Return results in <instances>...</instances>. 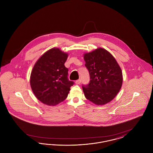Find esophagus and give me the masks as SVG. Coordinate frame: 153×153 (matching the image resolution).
Segmentation results:
<instances>
[{
	"label": "esophagus",
	"mask_w": 153,
	"mask_h": 153,
	"mask_svg": "<svg viewBox=\"0 0 153 153\" xmlns=\"http://www.w3.org/2000/svg\"><path fill=\"white\" fill-rule=\"evenodd\" d=\"M81 80H80V79H79V80L76 81L75 83H76V84H80V83H81Z\"/></svg>",
	"instance_id": "obj_1"
}]
</instances>
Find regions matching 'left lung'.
Returning <instances> with one entry per match:
<instances>
[{"instance_id":"obj_1","label":"left lung","mask_w":153,"mask_h":153,"mask_svg":"<svg viewBox=\"0 0 153 153\" xmlns=\"http://www.w3.org/2000/svg\"><path fill=\"white\" fill-rule=\"evenodd\" d=\"M84 59L90 75L89 84L82 86L85 97L97 105L107 104L115 97L122 86L120 66L109 51L102 48L84 53Z\"/></svg>"}]
</instances>
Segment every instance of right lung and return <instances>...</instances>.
Segmentation results:
<instances>
[{
	"mask_svg": "<svg viewBox=\"0 0 153 153\" xmlns=\"http://www.w3.org/2000/svg\"><path fill=\"white\" fill-rule=\"evenodd\" d=\"M68 54L54 48L36 61L31 71L30 83L36 98L48 105L54 106L65 100L73 81L68 79L64 64Z\"/></svg>",
	"mask_w": 153,
	"mask_h": 153,
	"instance_id": "1",
	"label": "right lung"
}]
</instances>
